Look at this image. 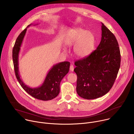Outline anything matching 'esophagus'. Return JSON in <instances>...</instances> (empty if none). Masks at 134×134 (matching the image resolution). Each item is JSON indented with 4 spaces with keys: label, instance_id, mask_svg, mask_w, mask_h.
<instances>
[{
    "label": "esophagus",
    "instance_id": "obj_1",
    "mask_svg": "<svg viewBox=\"0 0 134 134\" xmlns=\"http://www.w3.org/2000/svg\"><path fill=\"white\" fill-rule=\"evenodd\" d=\"M70 70L71 71H74V66L72 65H70Z\"/></svg>",
    "mask_w": 134,
    "mask_h": 134
}]
</instances>
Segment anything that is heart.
Wrapping results in <instances>:
<instances>
[{
  "instance_id": "b5f03b06",
  "label": "heart",
  "mask_w": 134,
  "mask_h": 134,
  "mask_svg": "<svg viewBox=\"0 0 134 134\" xmlns=\"http://www.w3.org/2000/svg\"><path fill=\"white\" fill-rule=\"evenodd\" d=\"M95 42L94 35L92 31L80 28L70 30L65 38V43L67 45H75L74 53L79 58H84L92 52Z\"/></svg>"
}]
</instances>
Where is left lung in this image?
Listing matches in <instances>:
<instances>
[{
    "mask_svg": "<svg viewBox=\"0 0 134 134\" xmlns=\"http://www.w3.org/2000/svg\"><path fill=\"white\" fill-rule=\"evenodd\" d=\"M101 30V40L97 49L75 62L76 91L85 99H95L106 94L112 88L120 66V49L115 36L102 23Z\"/></svg>",
    "mask_w": 134,
    "mask_h": 134,
    "instance_id": "1",
    "label": "left lung"
}]
</instances>
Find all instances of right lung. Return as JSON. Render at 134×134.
<instances>
[{"label": "right lung", "instance_id": "1", "mask_svg": "<svg viewBox=\"0 0 134 134\" xmlns=\"http://www.w3.org/2000/svg\"><path fill=\"white\" fill-rule=\"evenodd\" d=\"M30 25L31 24L27 27ZM27 27L18 35L13 49V60L16 77L22 87L33 98L43 101L51 100L59 94L60 82L69 71L70 63L64 62L53 65L48 72L43 83L40 86L31 88L26 85L20 78L19 73L18 55Z\"/></svg>", "mask_w": 134, "mask_h": 134}]
</instances>
